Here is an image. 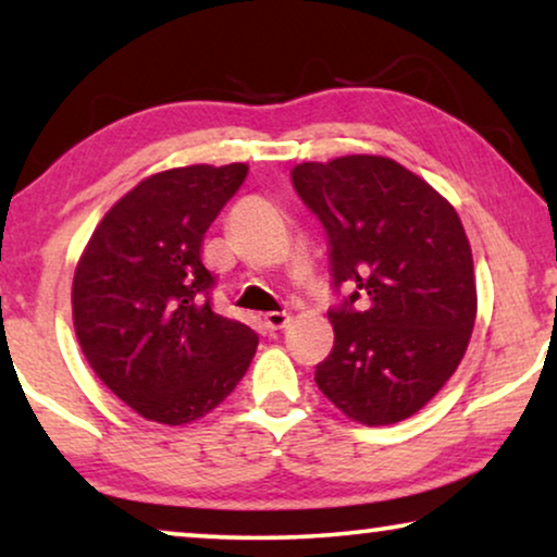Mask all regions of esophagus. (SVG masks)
I'll return each instance as SVG.
<instances>
[{
	"label": "esophagus",
	"mask_w": 557,
	"mask_h": 557,
	"mask_svg": "<svg viewBox=\"0 0 557 557\" xmlns=\"http://www.w3.org/2000/svg\"><path fill=\"white\" fill-rule=\"evenodd\" d=\"M288 322H292V317H288L286 311H271V314L263 317V324H265V330H269V332L284 330Z\"/></svg>",
	"instance_id": "34e87169"
}]
</instances>
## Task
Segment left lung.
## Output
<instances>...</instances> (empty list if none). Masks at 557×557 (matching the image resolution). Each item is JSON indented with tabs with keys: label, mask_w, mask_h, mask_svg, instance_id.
<instances>
[{
	"label": "left lung",
	"mask_w": 557,
	"mask_h": 557,
	"mask_svg": "<svg viewBox=\"0 0 557 557\" xmlns=\"http://www.w3.org/2000/svg\"><path fill=\"white\" fill-rule=\"evenodd\" d=\"M294 189L330 238L334 347L314 380L347 418L418 413L459 368L476 319L474 258L451 202L387 157L304 162Z\"/></svg>",
	"instance_id": "left-lung-1"
}]
</instances>
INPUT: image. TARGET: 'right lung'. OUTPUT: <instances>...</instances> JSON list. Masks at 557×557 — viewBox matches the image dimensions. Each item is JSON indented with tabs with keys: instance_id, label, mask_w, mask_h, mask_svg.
I'll list each match as a JSON object with an SVG mask.
<instances>
[{
	"instance_id": "add662e5",
	"label": "right lung",
	"mask_w": 557,
	"mask_h": 557,
	"mask_svg": "<svg viewBox=\"0 0 557 557\" xmlns=\"http://www.w3.org/2000/svg\"><path fill=\"white\" fill-rule=\"evenodd\" d=\"M248 164L141 180L106 212L73 276V324L103 385L147 421L185 425L246 375L258 337L212 311L202 238Z\"/></svg>"
}]
</instances>
